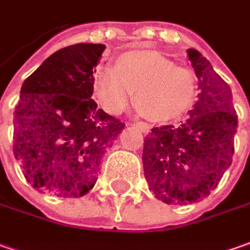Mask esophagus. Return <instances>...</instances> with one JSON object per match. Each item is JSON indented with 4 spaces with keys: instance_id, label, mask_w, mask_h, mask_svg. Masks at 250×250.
I'll list each match as a JSON object with an SVG mask.
<instances>
[{
    "instance_id": "esophagus-1",
    "label": "esophagus",
    "mask_w": 250,
    "mask_h": 250,
    "mask_svg": "<svg viewBox=\"0 0 250 250\" xmlns=\"http://www.w3.org/2000/svg\"><path fill=\"white\" fill-rule=\"evenodd\" d=\"M135 125L141 128L142 133L148 134V133H149V131H151V125H148V123H144V122H138V123H135Z\"/></svg>"
}]
</instances>
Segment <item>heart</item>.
Wrapping results in <instances>:
<instances>
[{"label":"heart","mask_w":250,"mask_h":250,"mask_svg":"<svg viewBox=\"0 0 250 250\" xmlns=\"http://www.w3.org/2000/svg\"><path fill=\"white\" fill-rule=\"evenodd\" d=\"M99 105L112 115L123 112L135 92V106L155 123L177 120L191 109L196 77L156 51H128L117 56L115 69L99 67L94 74Z\"/></svg>","instance_id":"1"}]
</instances>
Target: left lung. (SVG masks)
Returning a JSON list of instances; mask_svg holds the SVG:
<instances>
[{
	"mask_svg": "<svg viewBox=\"0 0 250 250\" xmlns=\"http://www.w3.org/2000/svg\"><path fill=\"white\" fill-rule=\"evenodd\" d=\"M198 77V101L180 127H153L145 137L144 176L155 198L167 205L201 201L232 163L238 116L227 83L194 48L187 49Z\"/></svg>",
	"mask_w": 250,
	"mask_h": 250,
	"instance_id": "8db88e82",
	"label": "left lung"
}]
</instances>
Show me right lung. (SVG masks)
<instances>
[{
    "label": "right lung",
    "instance_id": "right-lung-1",
    "mask_svg": "<svg viewBox=\"0 0 250 250\" xmlns=\"http://www.w3.org/2000/svg\"><path fill=\"white\" fill-rule=\"evenodd\" d=\"M104 44L54 52L24 80L13 113V155L40 192L80 198L97 183L105 152L125 125L98 109L94 72Z\"/></svg>",
    "mask_w": 250,
    "mask_h": 250
}]
</instances>
